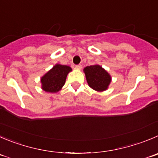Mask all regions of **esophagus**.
<instances>
[{
  "mask_svg": "<svg viewBox=\"0 0 158 158\" xmlns=\"http://www.w3.org/2000/svg\"><path fill=\"white\" fill-rule=\"evenodd\" d=\"M75 68L78 69V70H80V69L82 68V65L81 64H78V65H76L75 66Z\"/></svg>",
  "mask_w": 158,
  "mask_h": 158,
  "instance_id": "esophagus-1",
  "label": "esophagus"
}]
</instances>
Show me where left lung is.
<instances>
[{"label": "left lung", "mask_w": 158, "mask_h": 158, "mask_svg": "<svg viewBox=\"0 0 158 158\" xmlns=\"http://www.w3.org/2000/svg\"><path fill=\"white\" fill-rule=\"evenodd\" d=\"M85 76L88 85L98 91L107 89L111 82V77L107 71L99 65H91L85 68Z\"/></svg>", "instance_id": "8db88e82"}]
</instances>
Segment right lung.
Segmentation results:
<instances>
[{"mask_svg":"<svg viewBox=\"0 0 158 158\" xmlns=\"http://www.w3.org/2000/svg\"><path fill=\"white\" fill-rule=\"evenodd\" d=\"M71 71L68 66L56 64L41 78L42 88L47 92H57L66 81L67 74Z\"/></svg>","mask_w":158,"mask_h":158,"instance_id":"obj_1","label":"right lung"}]
</instances>
